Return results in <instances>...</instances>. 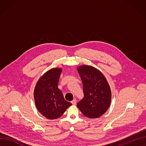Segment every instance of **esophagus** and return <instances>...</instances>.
I'll return each instance as SVG.
<instances>
[{
  "label": "esophagus",
  "instance_id": "1",
  "mask_svg": "<svg viewBox=\"0 0 146 146\" xmlns=\"http://www.w3.org/2000/svg\"><path fill=\"white\" fill-rule=\"evenodd\" d=\"M76 102H77L76 100V99H74V100L72 101V104L73 105H76Z\"/></svg>",
  "mask_w": 146,
  "mask_h": 146
}]
</instances>
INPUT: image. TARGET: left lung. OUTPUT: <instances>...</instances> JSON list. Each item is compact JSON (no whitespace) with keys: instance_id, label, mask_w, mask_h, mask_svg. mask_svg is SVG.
<instances>
[{"instance_id":"left-lung-1","label":"left lung","mask_w":146,"mask_h":146,"mask_svg":"<svg viewBox=\"0 0 146 146\" xmlns=\"http://www.w3.org/2000/svg\"><path fill=\"white\" fill-rule=\"evenodd\" d=\"M77 71L83 83V98L77 104L83 114L89 118H97L109 108L111 91L104 74L91 66L82 65Z\"/></svg>"}]
</instances>
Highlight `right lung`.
I'll return each instance as SVG.
<instances>
[{
  "instance_id": "add662e5",
  "label": "right lung",
  "mask_w": 146,
  "mask_h": 146,
  "mask_svg": "<svg viewBox=\"0 0 146 146\" xmlns=\"http://www.w3.org/2000/svg\"><path fill=\"white\" fill-rule=\"evenodd\" d=\"M62 69L53 68L44 74L36 84L34 97L36 107L49 119L60 117L72 104L66 101L58 88V82Z\"/></svg>"
}]
</instances>
